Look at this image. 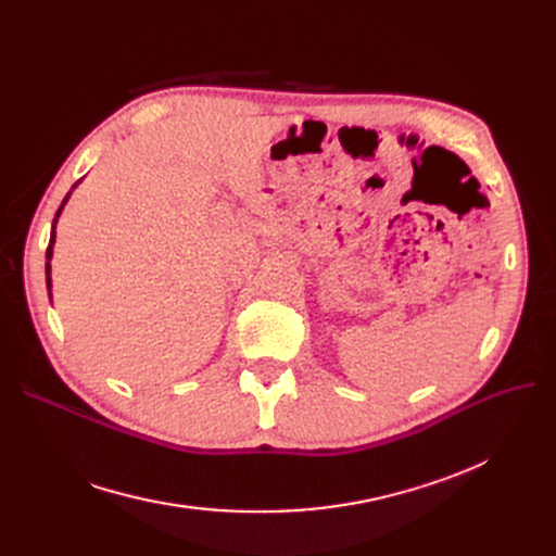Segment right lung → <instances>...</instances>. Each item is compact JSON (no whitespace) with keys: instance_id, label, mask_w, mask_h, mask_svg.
Wrapping results in <instances>:
<instances>
[{"instance_id":"1","label":"right lung","mask_w":556,"mask_h":556,"mask_svg":"<svg viewBox=\"0 0 556 556\" xmlns=\"http://www.w3.org/2000/svg\"><path fill=\"white\" fill-rule=\"evenodd\" d=\"M74 187H76V185H74ZM67 198H70V193L65 195L63 204H61V207H58V212H55V218H53V227H51V239H49V248H47V288H49V290H51V266H49V261H51V254H53V243H55V223H58V216H61V212H63V207H65ZM49 298H51V293H49Z\"/></svg>"}]
</instances>
